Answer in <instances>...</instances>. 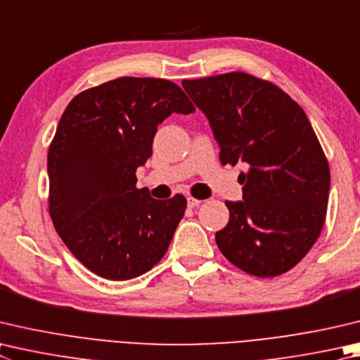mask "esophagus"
I'll return each mask as SVG.
<instances>
[{
  "label": "esophagus",
  "mask_w": 360,
  "mask_h": 360,
  "mask_svg": "<svg viewBox=\"0 0 360 360\" xmlns=\"http://www.w3.org/2000/svg\"><path fill=\"white\" fill-rule=\"evenodd\" d=\"M187 205H188V207H197L201 205V200L193 198V197H187Z\"/></svg>",
  "instance_id": "34e87169"
}]
</instances>
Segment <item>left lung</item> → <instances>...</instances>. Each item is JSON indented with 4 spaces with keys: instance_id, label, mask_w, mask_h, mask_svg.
<instances>
[{
    "instance_id": "obj_1",
    "label": "left lung",
    "mask_w": 360,
    "mask_h": 360,
    "mask_svg": "<svg viewBox=\"0 0 360 360\" xmlns=\"http://www.w3.org/2000/svg\"><path fill=\"white\" fill-rule=\"evenodd\" d=\"M207 116L221 165L245 162L244 201H226L215 243L231 264L269 278L316 243L328 212L329 162L304 110L276 84L245 72L182 80Z\"/></svg>"
}]
</instances>
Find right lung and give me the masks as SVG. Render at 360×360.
I'll return each instance as SVG.
<instances>
[{"mask_svg":"<svg viewBox=\"0 0 360 360\" xmlns=\"http://www.w3.org/2000/svg\"><path fill=\"white\" fill-rule=\"evenodd\" d=\"M195 107L165 78L121 77L77 94L49 148V212L63 243L96 276L129 280L165 255L184 195L154 200L136 188L158 126Z\"/></svg>","mask_w":360,"mask_h":360,"instance_id":"1","label":"right lung"}]
</instances>
